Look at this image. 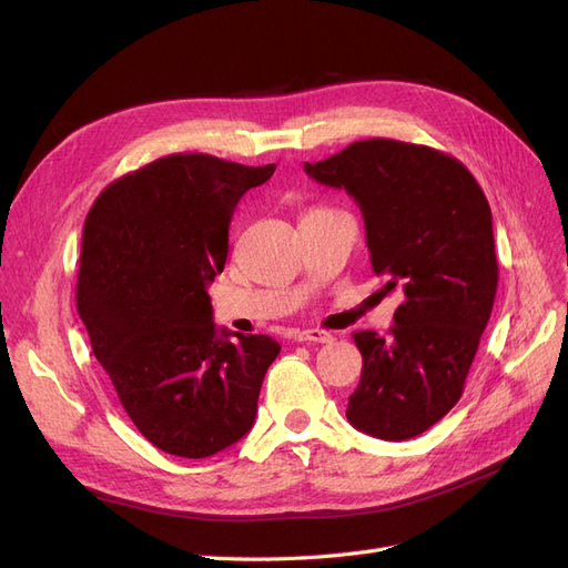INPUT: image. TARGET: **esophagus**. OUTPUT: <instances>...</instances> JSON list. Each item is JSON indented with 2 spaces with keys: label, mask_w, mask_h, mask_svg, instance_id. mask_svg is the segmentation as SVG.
I'll return each instance as SVG.
<instances>
[{
  "label": "esophagus",
  "mask_w": 568,
  "mask_h": 568,
  "mask_svg": "<svg viewBox=\"0 0 568 568\" xmlns=\"http://www.w3.org/2000/svg\"><path fill=\"white\" fill-rule=\"evenodd\" d=\"M298 341H305V343H332L334 334L332 332H324V329H303V332H298Z\"/></svg>",
  "instance_id": "esophagus-1"
}]
</instances>
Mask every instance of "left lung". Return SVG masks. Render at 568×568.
<instances>
[{"label": "left lung", "mask_w": 568, "mask_h": 568, "mask_svg": "<svg viewBox=\"0 0 568 568\" xmlns=\"http://www.w3.org/2000/svg\"><path fill=\"white\" fill-rule=\"evenodd\" d=\"M303 168L355 199L374 274L405 296L386 338L353 334L363 374L346 417L374 438H415L462 398L493 313L497 257L488 199L448 153L384 136Z\"/></svg>", "instance_id": "1"}]
</instances>
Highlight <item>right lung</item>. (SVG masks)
<instances>
[{"label":"right lung","mask_w":568,"mask_h":568,"mask_svg":"<svg viewBox=\"0 0 568 568\" xmlns=\"http://www.w3.org/2000/svg\"><path fill=\"white\" fill-rule=\"evenodd\" d=\"M274 168L173 153L111 182L84 217L80 320L128 417L168 455L201 459L244 438L282 351L217 332L209 296L239 199Z\"/></svg>","instance_id":"1"}]
</instances>
